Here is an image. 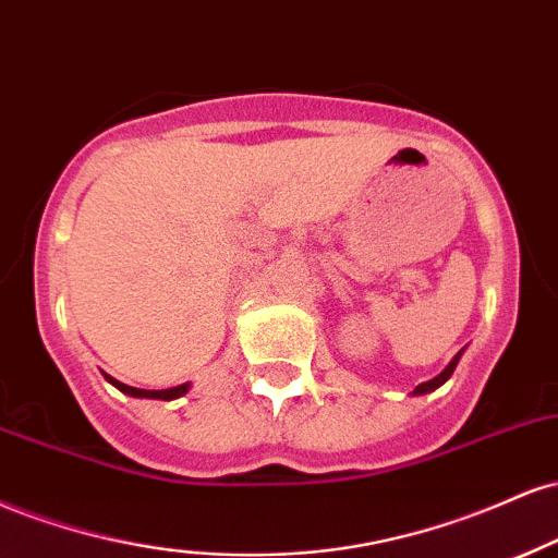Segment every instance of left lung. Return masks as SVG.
<instances>
[{
    "label": "left lung",
    "instance_id": "obj_1",
    "mask_svg": "<svg viewBox=\"0 0 558 558\" xmlns=\"http://www.w3.org/2000/svg\"><path fill=\"white\" fill-rule=\"evenodd\" d=\"M462 352H464V350L457 352V355L449 360V365H447V368H444L441 373H438L436 378H430V381H425V384H421V386H415V391H412V395H415V397H421V395H430V391H436L438 386H444V384H447L449 378H451V373H454V368H457V363H460Z\"/></svg>",
    "mask_w": 558,
    "mask_h": 558
}]
</instances>
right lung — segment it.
<instances>
[{"mask_svg": "<svg viewBox=\"0 0 558 558\" xmlns=\"http://www.w3.org/2000/svg\"><path fill=\"white\" fill-rule=\"evenodd\" d=\"M104 378H107V381L111 384V386H117V389L122 391V395H128V397H135V399H177V397H182V395H187L190 391V384H180V386H174V389H161V391H148V389H135V386H128V384H122V381H117V378H111L109 373H104Z\"/></svg>", "mask_w": 558, "mask_h": 558, "instance_id": "add662e5", "label": "right lung"}]
</instances>
